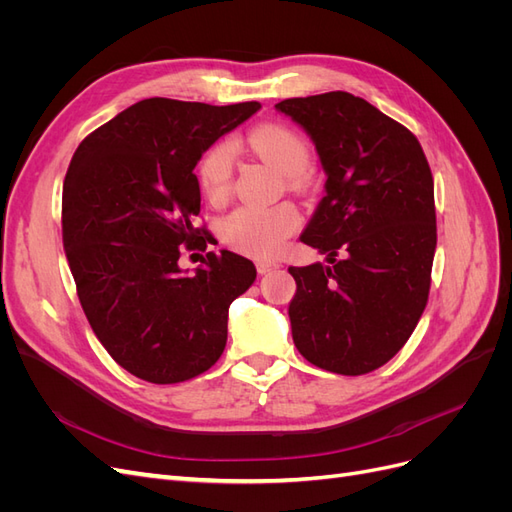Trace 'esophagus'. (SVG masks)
Wrapping results in <instances>:
<instances>
[{"instance_id":"esophagus-1","label":"esophagus","mask_w":512,"mask_h":512,"mask_svg":"<svg viewBox=\"0 0 512 512\" xmlns=\"http://www.w3.org/2000/svg\"><path fill=\"white\" fill-rule=\"evenodd\" d=\"M256 269L260 275H265V273L280 269V265H275V262H269V260H256Z\"/></svg>"}]
</instances>
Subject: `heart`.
Wrapping results in <instances>:
<instances>
[{
	"label": "heart",
	"instance_id": "obj_1",
	"mask_svg": "<svg viewBox=\"0 0 512 512\" xmlns=\"http://www.w3.org/2000/svg\"><path fill=\"white\" fill-rule=\"evenodd\" d=\"M252 151L284 175L292 188H299L309 166V149L303 138L280 123H265L247 136ZM235 145L222 141L213 145L198 166V181L209 203L220 205L230 194ZM299 213L290 205L239 207L222 224V239L232 250L271 258L280 254L286 239L299 228Z\"/></svg>",
	"mask_w": 512,
	"mask_h": 512
}]
</instances>
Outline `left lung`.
I'll return each instance as SVG.
<instances>
[{"label":"left lung","instance_id":"left-lung-1","mask_svg":"<svg viewBox=\"0 0 512 512\" xmlns=\"http://www.w3.org/2000/svg\"><path fill=\"white\" fill-rule=\"evenodd\" d=\"M275 111L312 138L327 177L301 241L329 265L288 269L294 346L333 374H367L404 348L427 305L438 239L427 158L410 130L348 91Z\"/></svg>","mask_w":512,"mask_h":512}]
</instances>
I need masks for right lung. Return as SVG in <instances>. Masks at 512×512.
Returning a JSON list of instances; mask_svg holds the SVG:
<instances>
[{
    "label": "right lung",
    "instance_id": "right-lung-1",
    "mask_svg": "<svg viewBox=\"0 0 512 512\" xmlns=\"http://www.w3.org/2000/svg\"><path fill=\"white\" fill-rule=\"evenodd\" d=\"M256 111L258 102L147 98L74 151L61 196L66 258L91 329L136 378L190 380L224 352L228 307L254 284V262L220 250L188 271L179 256L181 245L205 250L211 241L192 224L196 164Z\"/></svg>",
    "mask_w": 512,
    "mask_h": 512
}]
</instances>
